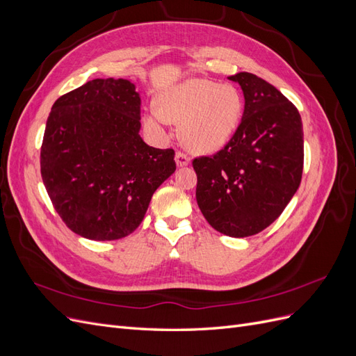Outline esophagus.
<instances>
[{
    "label": "esophagus",
    "mask_w": 356,
    "mask_h": 356,
    "mask_svg": "<svg viewBox=\"0 0 356 356\" xmlns=\"http://www.w3.org/2000/svg\"><path fill=\"white\" fill-rule=\"evenodd\" d=\"M175 161H177V165H178L179 168H182V166H187V165L190 163V157H188L186 153L177 152V154H175Z\"/></svg>",
    "instance_id": "34e87169"
}]
</instances>
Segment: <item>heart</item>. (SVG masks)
I'll return each mask as SVG.
<instances>
[{
  "instance_id": "b5f03b06",
  "label": "heart",
  "mask_w": 356,
  "mask_h": 356,
  "mask_svg": "<svg viewBox=\"0 0 356 356\" xmlns=\"http://www.w3.org/2000/svg\"><path fill=\"white\" fill-rule=\"evenodd\" d=\"M243 113V98L232 84L195 79L165 92L159 110L145 114V123L161 131L168 122L182 123V139L188 148L211 153L229 143Z\"/></svg>"
}]
</instances>
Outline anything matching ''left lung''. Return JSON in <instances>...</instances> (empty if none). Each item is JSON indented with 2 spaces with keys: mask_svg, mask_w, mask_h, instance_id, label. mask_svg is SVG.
Wrapping results in <instances>:
<instances>
[{
  "mask_svg": "<svg viewBox=\"0 0 356 356\" xmlns=\"http://www.w3.org/2000/svg\"><path fill=\"white\" fill-rule=\"evenodd\" d=\"M241 84L245 108L230 141L212 156L193 159L196 199L212 227L232 238L263 232L282 213L303 174V124L296 105L251 72Z\"/></svg>",
  "mask_w": 356,
  "mask_h": 356,
  "instance_id": "obj_1",
  "label": "left lung"
}]
</instances>
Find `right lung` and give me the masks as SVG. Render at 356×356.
Listing matches in <instances>:
<instances>
[{
  "label": "right lung",
  "mask_w": 356,
  "mask_h": 356,
  "mask_svg": "<svg viewBox=\"0 0 356 356\" xmlns=\"http://www.w3.org/2000/svg\"><path fill=\"white\" fill-rule=\"evenodd\" d=\"M141 98L123 79H95L53 104L42 138L41 178L67 227L90 241L126 238L144 220L175 152L139 136Z\"/></svg>",
  "instance_id": "add662e5"
}]
</instances>
